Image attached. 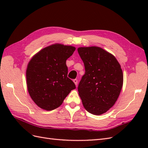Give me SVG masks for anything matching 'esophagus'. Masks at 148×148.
<instances>
[{"mask_svg":"<svg viewBox=\"0 0 148 148\" xmlns=\"http://www.w3.org/2000/svg\"><path fill=\"white\" fill-rule=\"evenodd\" d=\"M73 82H74V83L75 84L76 86H77V84H78V80H77V79H73Z\"/></svg>","mask_w":148,"mask_h":148,"instance_id":"esophagus-1","label":"esophagus"}]
</instances>
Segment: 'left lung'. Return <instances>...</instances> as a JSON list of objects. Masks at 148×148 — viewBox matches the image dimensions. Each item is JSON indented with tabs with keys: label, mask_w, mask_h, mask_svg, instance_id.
Returning a JSON list of instances; mask_svg holds the SVG:
<instances>
[{
	"label": "left lung",
	"mask_w": 148,
	"mask_h": 148,
	"mask_svg": "<svg viewBox=\"0 0 148 148\" xmlns=\"http://www.w3.org/2000/svg\"><path fill=\"white\" fill-rule=\"evenodd\" d=\"M78 52L85 73L78 89L88 112L99 115L115 104L123 86V75L114 55L97 46L80 47Z\"/></svg>",
	"instance_id": "obj_1"
}]
</instances>
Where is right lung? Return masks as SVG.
<instances>
[{
    "label": "right lung",
    "mask_w": 148,
    "mask_h": 148,
    "mask_svg": "<svg viewBox=\"0 0 148 148\" xmlns=\"http://www.w3.org/2000/svg\"><path fill=\"white\" fill-rule=\"evenodd\" d=\"M71 46L56 43L41 49L31 58L26 71L29 95L39 107L52 110L62 105L76 88L67 77L66 60L75 51Z\"/></svg>",
    "instance_id": "add662e5"
}]
</instances>
